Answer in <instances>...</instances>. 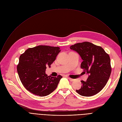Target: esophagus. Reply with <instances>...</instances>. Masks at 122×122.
<instances>
[{
  "label": "esophagus",
  "instance_id": "obj_1",
  "mask_svg": "<svg viewBox=\"0 0 122 122\" xmlns=\"http://www.w3.org/2000/svg\"><path fill=\"white\" fill-rule=\"evenodd\" d=\"M68 79L70 81H74L75 80V79H71V78H69V77H68Z\"/></svg>",
  "mask_w": 122,
  "mask_h": 122
}]
</instances>
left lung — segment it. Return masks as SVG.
<instances>
[{"instance_id": "8db88e82", "label": "left lung", "mask_w": 122, "mask_h": 122, "mask_svg": "<svg viewBox=\"0 0 122 122\" xmlns=\"http://www.w3.org/2000/svg\"><path fill=\"white\" fill-rule=\"evenodd\" d=\"M70 49L77 52L83 61L81 67L89 74L87 80L81 81V87L76 92L92 97L100 92L106 85L111 73L109 55L101 46L89 42L75 44Z\"/></svg>"}]
</instances>
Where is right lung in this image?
Here are the masks:
<instances>
[{"instance_id":"obj_1","label":"right lung","mask_w":122,"mask_h":122,"mask_svg":"<svg viewBox=\"0 0 122 122\" xmlns=\"http://www.w3.org/2000/svg\"><path fill=\"white\" fill-rule=\"evenodd\" d=\"M60 47L38 46L29 48L21 55L17 72L24 86L31 93L45 97L52 92L62 78L48 76L47 67H50L60 52Z\"/></svg>"}]
</instances>
